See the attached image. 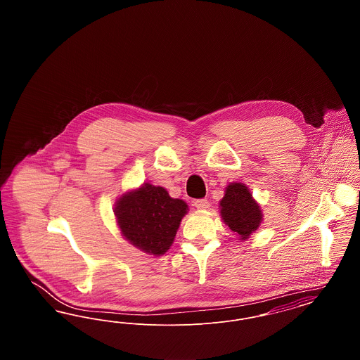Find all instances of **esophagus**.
Instances as JSON below:
<instances>
[{"label": "esophagus", "mask_w": 360, "mask_h": 360, "mask_svg": "<svg viewBox=\"0 0 360 360\" xmlns=\"http://www.w3.org/2000/svg\"><path fill=\"white\" fill-rule=\"evenodd\" d=\"M194 206L198 209V210H206L210 204H209V201L207 200H197V201H194Z\"/></svg>", "instance_id": "esophagus-1"}]
</instances>
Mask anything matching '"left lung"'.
<instances>
[{
  "instance_id": "left-lung-1",
  "label": "left lung",
  "mask_w": 360,
  "mask_h": 360,
  "mask_svg": "<svg viewBox=\"0 0 360 360\" xmlns=\"http://www.w3.org/2000/svg\"><path fill=\"white\" fill-rule=\"evenodd\" d=\"M220 216L241 241L250 239L263 221L260 205L250 188L241 182H232L225 188L223 200L220 201Z\"/></svg>"
}]
</instances>
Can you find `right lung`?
Wrapping results in <instances>:
<instances>
[{"mask_svg": "<svg viewBox=\"0 0 360 360\" xmlns=\"http://www.w3.org/2000/svg\"><path fill=\"white\" fill-rule=\"evenodd\" d=\"M188 210L184 200L147 182L121 194L113 212L124 239L148 255L160 257L170 250Z\"/></svg>", "mask_w": 360, "mask_h": 360, "instance_id": "add662e5", "label": "right lung"}]
</instances>
